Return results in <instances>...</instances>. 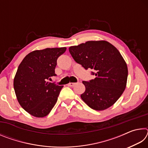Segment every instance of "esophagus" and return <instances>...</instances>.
<instances>
[{"instance_id":"obj_1","label":"esophagus","mask_w":148,"mask_h":148,"mask_svg":"<svg viewBox=\"0 0 148 148\" xmlns=\"http://www.w3.org/2000/svg\"><path fill=\"white\" fill-rule=\"evenodd\" d=\"M75 85H76V83H69V84H68V86H70V87H73L74 86H75Z\"/></svg>"}]
</instances>
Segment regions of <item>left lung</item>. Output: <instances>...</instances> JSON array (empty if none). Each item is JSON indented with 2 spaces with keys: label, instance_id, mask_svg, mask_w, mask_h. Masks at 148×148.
Here are the masks:
<instances>
[{
  "label": "left lung",
  "instance_id": "1",
  "mask_svg": "<svg viewBox=\"0 0 148 148\" xmlns=\"http://www.w3.org/2000/svg\"><path fill=\"white\" fill-rule=\"evenodd\" d=\"M77 63L91 69L95 78L83 81L86 91L82 100L95 110H104L112 106L126 87L128 69L121 53L106 41H88L69 47Z\"/></svg>",
  "mask_w": 148,
  "mask_h": 148
}]
</instances>
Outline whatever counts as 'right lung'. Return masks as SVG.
<instances>
[{"label": "right lung", "mask_w": 148, "mask_h": 148, "mask_svg": "<svg viewBox=\"0 0 148 148\" xmlns=\"http://www.w3.org/2000/svg\"><path fill=\"white\" fill-rule=\"evenodd\" d=\"M66 49L36 50L26 56L19 65L14 80L15 92L19 104L32 116H46L56 104L63 86L47 80L57 76V60Z\"/></svg>", "instance_id": "1"}]
</instances>
